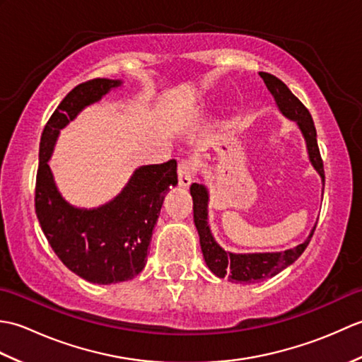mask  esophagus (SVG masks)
Listing matches in <instances>:
<instances>
[{
	"label": "esophagus",
	"instance_id": "esophagus-1",
	"mask_svg": "<svg viewBox=\"0 0 362 362\" xmlns=\"http://www.w3.org/2000/svg\"><path fill=\"white\" fill-rule=\"evenodd\" d=\"M194 177V168L189 160H180L179 166H177V179H179V185L187 188L191 185Z\"/></svg>",
	"mask_w": 362,
	"mask_h": 362
}]
</instances>
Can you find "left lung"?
I'll return each mask as SVG.
<instances>
[{
  "label": "left lung",
  "mask_w": 362,
  "mask_h": 362,
  "mask_svg": "<svg viewBox=\"0 0 362 362\" xmlns=\"http://www.w3.org/2000/svg\"><path fill=\"white\" fill-rule=\"evenodd\" d=\"M263 78L267 90L271 91L275 98V103L279 105L280 112L289 119L296 121L297 126L302 130L305 136L306 148H308V156L311 165L322 177V182L325 185V173H324V161L320 157V151L317 146V134L316 127L311 118L308 109L298 101V98L291 93V90L284 83L275 78L274 74L259 73ZM191 196H193V211H194V224L197 228L199 238H201V249L204 253V259L210 271L218 275L219 279L228 276L230 281L236 283H255L281 272L283 269L291 266L294 261L302 255L306 245L310 244L311 236L314 235V227L311 235L303 244H298L297 247L274 252V253H232L226 252L221 245L214 241L210 232L209 222H206V205H209V191L201 183H193L189 188Z\"/></svg>",
  "instance_id": "obj_1"
}]
</instances>
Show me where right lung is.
I'll return each instance as SVG.
<instances>
[{
  "label": "right lung",
  "instance_id": "add662e5",
  "mask_svg": "<svg viewBox=\"0 0 362 362\" xmlns=\"http://www.w3.org/2000/svg\"><path fill=\"white\" fill-rule=\"evenodd\" d=\"M121 81L91 79L68 93L46 122L38 152L35 213L60 261L81 279L110 284L143 271L152 230L169 187L177 185V161L138 168L124 189L98 209H78L59 193L48 160L60 129Z\"/></svg>",
  "mask_w": 362,
  "mask_h": 362
}]
</instances>
